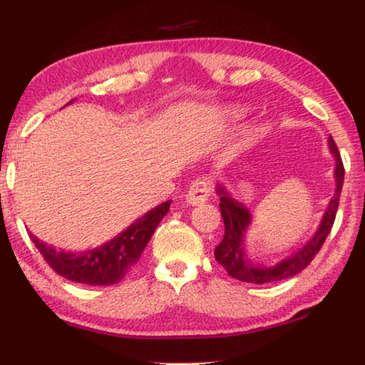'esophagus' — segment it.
I'll return each mask as SVG.
<instances>
[{"instance_id": "esophagus-1", "label": "esophagus", "mask_w": 365, "mask_h": 365, "mask_svg": "<svg viewBox=\"0 0 365 365\" xmlns=\"http://www.w3.org/2000/svg\"><path fill=\"white\" fill-rule=\"evenodd\" d=\"M211 188L212 183L207 180V178L201 177L193 180V183L190 185V188L187 191V202H190L191 206H200L205 205V202L209 200V195H211Z\"/></svg>"}]
</instances>
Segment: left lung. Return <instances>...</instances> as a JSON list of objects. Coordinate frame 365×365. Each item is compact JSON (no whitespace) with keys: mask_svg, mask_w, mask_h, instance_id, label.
<instances>
[{"mask_svg":"<svg viewBox=\"0 0 365 365\" xmlns=\"http://www.w3.org/2000/svg\"><path fill=\"white\" fill-rule=\"evenodd\" d=\"M329 148L330 153L335 158V178H336V190L335 195L329 202V207L324 214V219L320 222L317 232L314 237L302 246L301 250L293 252L292 256L283 259V261L277 262L275 265H264L256 264L246 256L245 252V233L246 228L251 224V214L242 202L233 200L228 196L224 187H217V193L220 196V214L225 224V233L222 242L215 246L214 256L222 267L227 270V274L233 277V279L242 280L246 283H256V285H262V283H272L289 279L304 270L317 252L322 248L324 242L329 237V233L333 227V222L336 217L338 205H339V195H341L343 180H344V168L343 160L339 156V151L335 145V140L329 137Z\"/></svg>","mask_w":365,"mask_h":365,"instance_id":"8db88e82","label":"left lung"}]
</instances>
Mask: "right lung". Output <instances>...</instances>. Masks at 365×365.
<instances>
[{"instance_id": "add662e5", "label": "right lung", "mask_w": 365, "mask_h": 365, "mask_svg": "<svg viewBox=\"0 0 365 365\" xmlns=\"http://www.w3.org/2000/svg\"><path fill=\"white\" fill-rule=\"evenodd\" d=\"M170 201L151 209L110 242L78 255L56 251L53 246L40 242L32 233L30 238L49 267L64 279L91 287L114 285L140 261L141 252L146 248L159 222L169 212Z\"/></svg>"}]
</instances>
